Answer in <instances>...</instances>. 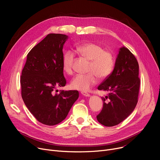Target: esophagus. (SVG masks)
Here are the masks:
<instances>
[{
    "label": "esophagus",
    "instance_id": "obj_1",
    "mask_svg": "<svg viewBox=\"0 0 160 160\" xmlns=\"http://www.w3.org/2000/svg\"><path fill=\"white\" fill-rule=\"evenodd\" d=\"M81 93H82V95H83L84 97H90V95L88 93H87V92H82Z\"/></svg>",
    "mask_w": 160,
    "mask_h": 160
}]
</instances>
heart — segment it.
Here are the masks:
<instances>
[{
    "label": "heart",
    "mask_w": 160,
    "mask_h": 160,
    "mask_svg": "<svg viewBox=\"0 0 160 160\" xmlns=\"http://www.w3.org/2000/svg\"><path fill=\"white\" fill-rule=\"evenodd\" d=\"M76 50L83 57L90 61L88 71L86 74H78L71 80V87L76 90L88 91L96 84L98 77L100 79L108 78L112 73L114 67V58L113 54L100 45L86 43L76 47ZM74 54L67 50L63 56V69L68 74L73 73V63Z\"/></svg>",
    "instance_id": "obj_1"
}]
</instances>
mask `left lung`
Returning <instances> with one entry per match:
<instances>
[{
	"label": "left lung",
	"mask_w": 160,
	"mask_h": 160,
	"mask_svg": "<svg viewBox=\"0 0 160 160\" xmlns=\"http://www.w3.org/2000/svg\"><path fill=\"white\" fill-rule=\"evenodd\" d=\"M139 87L138 62L127 48L122 47L113 72L98 87L109 94L102 97L103 108L97 121L105 127H113L127 119L136 106Z\"/></svg>",
	"instance_id": "obj_1"
}]
</instances>
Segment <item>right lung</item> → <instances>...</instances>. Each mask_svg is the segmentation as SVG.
I'll return each instance as SVG.
<instances>
[{
  "label": "right lung",
  "mask_w": 160,
  "mask_h": 160,
  "mask_svg": "<svg viewBox=\"0 0 160 160\" xmlns=\"http://www.w3.org/2000/svg\"><path fill=\"white\" fill-rule=\"evenodd\" d=\"M68 36L50 33L27 55L21 77V96L30 112L42 124H58L64 120L79 97L78 91H62L63 87V47Z\"/></svg>",
  "instance_id": "1"
}]
</instances>
